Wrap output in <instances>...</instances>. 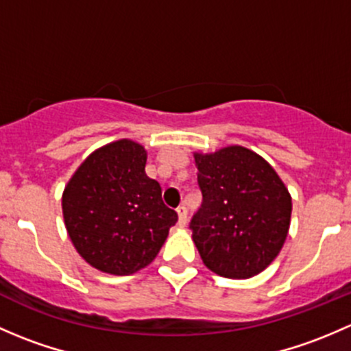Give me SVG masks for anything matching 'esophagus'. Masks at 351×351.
<instances>
[{
  "label": "esophagus",
  "instance_id": "esophagus-1",
  "mask_svg": "<svg viewBox=\"0 0 351 351\" xmlns=\"http://www.w3.org/2000/svg\"><path fill=\"white\" fill-rule=\"evenodd\" d=\"M176 212H178V224L182 226H186V222H189V210H186L185 205H182V207L176 208Z\"/></svg>",
  "mask_w": 351,
  "mask_h": 351
}]
</instances>
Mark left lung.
<instances>
[{
  "label": "left lung",
  "mask_w": 351,
  "mask_h": 351,
  "mask_svg": "<svg viewBox=\"0 0 351 351\" xmlns=\"http://www.w3.org/2000/svg\"><path fill=\"white\" fill-rule=\"evenodd\" d=\"M202 205L190 222L205 267L226 278H251L280 253L292 197L274 166L243 146L193 153Z\"/></svg>",
  "instance_id": "1"
}]
</instances>
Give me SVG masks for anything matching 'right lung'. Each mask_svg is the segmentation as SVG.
Wrapping results in <instances>:
<instances>
[{"mask_svg":"<svg viewBox=\"0 0 351 351\" xmlns=\"http://www.w3.org/2000/svg\"><path fill=\"white\" fill-rule=\"evenodd\" d=\"M147 151L119 139L93 151L62 192V215L80 256L110 275H132L158 256L178 215L146 175Z\"/></svg>","mask_w":351,"mask_h":351,"instance_id":"obj_1","label":"right lung"}]
</instances>
